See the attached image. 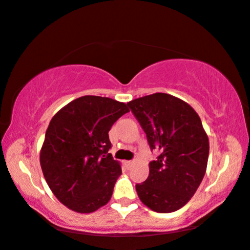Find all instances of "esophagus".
<instances>
[{
	"label": "esophagus",
	"instance_id": "esophagus-1",
	"mask_svg": "<svg viewBox=\"0 0 250 250\" xmlns=\"http://www.w3.org/2000/svg\"><path fill=\"white\" fill-rule=\"evenodd\" d=\"M124 165H125L126 168L129 169L133 165H134V162H133V160H125V162H124Z\"/></svg>",
	"mask_w": 250,
	"mask_h": 250
}]
</instances>
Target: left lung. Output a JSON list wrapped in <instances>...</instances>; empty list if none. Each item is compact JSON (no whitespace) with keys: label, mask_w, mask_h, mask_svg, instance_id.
<instances>
[{"label":"left lung","mask_w":250,"mask_h":250,"mask_svg":"<svg viewBox=\"0 0 250 250\" xmlns=\"http://www.w3.org/2000/svg\"><path fill=\"white\" fill-rule=\"evenodd\" d=\"M128 107L160 155L149 176L136 184L140 200L157 213L182 208L196 193L207 168L209 141L200 117L186 101L166 93L134 99Z\"/></svg>","instance_id":"left-lung-1"}]
</instances>
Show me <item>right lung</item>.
Returning a JSON list of instances; mask_svg holds the SVG:
<instances>
[{
    "label": "right lung",
    "instance_id": "obj_1",
    "mask_svg": "<svg viewBox=\"0 0 250 250\" xmlns=\"http://www.w3.org/2000/svg\"><path fill=\"white\" fill-rule=\"evenodd\" d=\"M128 111L124 102L84 95L51 119L40 163L47 186L69 209L93 213L110 200L122 167L108 153V133Z\"/></svg>",
    "mask_w": 250,
    "mask_h": 250
}]
</instances>
